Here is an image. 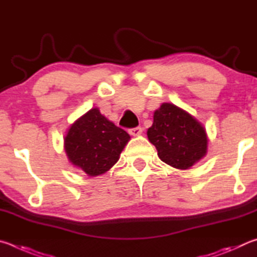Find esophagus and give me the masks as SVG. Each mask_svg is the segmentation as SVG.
<instances>
[{
	"mask_svg": "<svg viewBox=\"0 0 257 257\" xmlns=\"http://www.w3.org/2000/svg\"><path fill=\"white\" fill-rule=\"evenodd\" d=\"M143 132V128L142 127H134V128H130L128 130V133L131 134L132 137H139L141 136Z\"/></svg>",
	"mask_w": 257,
	"mask_h": 257,
	"instance_id": "1",
	"label": "esophagus"
}]
</instances>
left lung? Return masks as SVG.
Returning a JSON list of instances; mask_svg holds the SVG:
<instances>
[{
	"label": "left lung",
	"instance_id": "left-lung-1",
	"mask_svg": "<svg viewBox=\"0 0 257 257\" xmlns=\"http://www.w3.org/2000/svg\"><path fill=\"white\" fill-rule=\"evenodd\" d=\"M147 136L161 161L176 169H190L208 152L209 138L203 124L170 102L161 103L155 110Z\"/></svg>",
	"mask_w": 257,
	"mask_h": 257
}]
</instances>
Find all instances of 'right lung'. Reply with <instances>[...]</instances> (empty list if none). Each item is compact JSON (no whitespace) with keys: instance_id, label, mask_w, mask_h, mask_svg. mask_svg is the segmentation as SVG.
<instances>
[{"instance_id":"right-lung-1","label":"right lung","mask_w":257,"mask_h":257,"mask_svg":"<svg viewBox=\"0 0 257 257\" xmlns=\"http://www.w3.org/2000/svg\"><path fill=\"white\" fill-rule=\"evenodd\" d=\"M131 137L94 107L79 117L64 137L69 163L90 177L108 172L119 159Z\"/></svg>"}]
</instances>
